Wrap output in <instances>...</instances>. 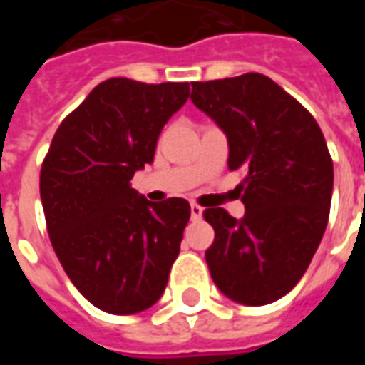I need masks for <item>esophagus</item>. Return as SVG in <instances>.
I'll return each mask as SVG.
<instances>
[{"mask_svg":"<svg viewBox=\"0 0 365 365\" xmlns=\"http://www.w3.org/2000/svg\"><path fill=\"white\" fill-rule=\"evenodd\" d=\"M201 215H203V207H199L197 203H191V219L197 221V219H201Z\"/></svg>","mask_w":365,"mask_h":365,"instance_id":"esophagus-1","label":"esophagus"}]
</instances>
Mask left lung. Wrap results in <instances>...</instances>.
Instances as JSON below:
<instances>
[{"instance_id": "1", "label": "left lung", "mask_w": 365, "mask_h": 365, "mask_svg": "<svg viewBox=\"0 0 365 365\" xmlns=\"http://www.w3.org/2000/svg\"><path fill=\"white\" fill-rule=\"evenodd\" d=\"M191 101L229 138V170L240 182L245 219L203 211L215 240L205 260L232 301L268 305L289 293L327 229L334 170L321 127L297 99L258 72L193 82Z\"/></svg>"}]
</instances>
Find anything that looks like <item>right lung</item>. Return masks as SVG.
<instances>
[{
    "mask_svg": "<svg viewBox=\"0 0 365 365\" xmlns=\"http://www.w3.org/2000/svg\"><path fill=\"white\" fill-rule=\"evenodd\" d=\"M187 97V82L105 80L60 123L44 156L41 199L52 248L101 311L140 313L166 289L191 207L182 197H138L130 180L154 160L160 130Z\"/></svg>",
    "mask_w": 365,
    "mask_h": 365,
    "instance_id": "right-lung-1",
    "label": "right lung"
}]
</instances>
